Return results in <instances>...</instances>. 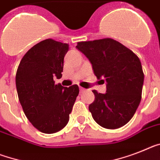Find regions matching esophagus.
<instances>
[{
    "mask_svg": "<svg viewBox=\"0 0 160 160\" xmlns=\"http://www.w3.org/2000/svg\"><path fill=\"white\" fill-rule=\"evenodd\" d=\"M84 90H85V88H82V87H80V92H84Z\"/></svg>",
    "mask_w": 160,
    "mask_h": 160,
    "instance_id": "1",
    "label": "esophagus"
}]
</instances>
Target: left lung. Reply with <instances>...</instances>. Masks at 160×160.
Wrapping results in <instances>:
<instances>
[{
	"instance_id": "obj_1",
	"label": "left lung",
	"mask_w": 160,
	"mask_h": 160,
	"mask_svg": "<svg viewBox=\"0 0 160 160\" xmlns=\"http://www.w3.org/2000/svg\"><path fill=\"white\" fill-rule=\"evenodd\" d=\"M77 48L92 64L98 80L107 82V92L92 90L95 99L88 106L99 125L115 129L132 119L140 104L144 73L139 58L113 39L78 42Z\"/></svg>"
}]
</instances>
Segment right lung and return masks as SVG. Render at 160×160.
<instances>
[{"instance_id": "1", "label": "right lung", "mask_w": 160, "mask_h": 160, "mask_svg": "<svg viewBox=\"0 0 160 160\" xmlns=\"http://www.w3.org/2000/svg\"><path fill=\"white\" fill-rule=\"evenodd\" d=\"M68 44L47 39L25 53L16 73V88L24 114L35 128L54 133L65 127L79 94V87L55 84L61 78Z\"/></svg>"}]
</instances>
